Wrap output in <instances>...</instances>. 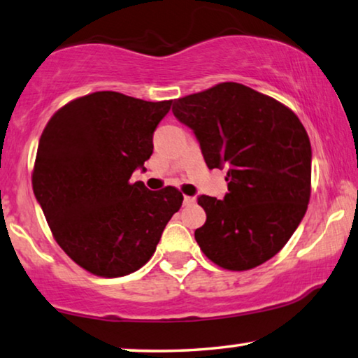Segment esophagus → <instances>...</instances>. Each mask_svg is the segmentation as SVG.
Masks as SVG:
<instances>
[{
	"mask_svg": "<svg viewBox=\"0 0 358 358\" xmlns=\"http://www.w3.org/2000/svg\"><path fill=\"white\" fill-rule=\"evenodd\" d=\"M183 204H185V206H194V204H196V197L185 196V199H183Z\"/></svg>",
	"mask_w": 358,
	"mask_h": 358,
	"instance_id": "1",
	"label": "esophagus"
}]
</instances>
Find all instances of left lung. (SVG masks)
I'll return each mask as SVG.
<instances>
[{"label": "left lung", "mask_w": 358, "mask_h": 358, "mask_svg": "<svg viewBox=\"0 0 358 358\" xmlns=\"http://www.w3.org/2000/svg\"><path fill=\"white\" fill-rule=\"evenodd\" d=\"M209 169H228L223 201L202 194L206 223L194 238L206 257L231 271L255 268L289 241L312 191V148L299 117L246 85L225 82L173 101Z\"/></svg>", "instance_id": "obj_1"}]
</instances>
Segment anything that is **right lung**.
<instances>
[{
    "instance_id": "obj_1",
    "label": "right lung",
    "mask_w": 358,
    "mask_h": 358,
    "mask_svg": "<svg viewBox=\"0 0 358 358\" xmlns=\"http://www.w3.org/2000/svg\"><path fill=\"white\" fill-rule=\"evenodd\" d=\"M170 106L96 92L62 106L41 133L35 197L56 243L90 273L117 278L140 270L180 210L183 194L173 186L130 183L151 157L154 130Z\"/></svg>"
}]
</instances>
